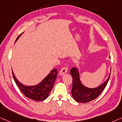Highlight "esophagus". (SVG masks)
Masks as SVG:
<instances>
[{
    "mask_svg": "<svg viewBox=\"0 0 122 122\" xmlns=\"http://www.w3.org/2000/svg\"><path fill=\"white\" fill-rule=\"evenodd\" d=\"M67 70H68V68L66 67H63L61 69L60 71V75L62 76V75H63L65 73L67 72Z\"/></svg>",
    "mask_w": 122,
    "mask_h": 122,
    "instance_id": "34e87169",
    "label": "esophagus"
}]
</instances>
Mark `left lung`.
<instances>
[{
  "label": "left lung",
  "instance_id": "left-lung-1",
  "mask_svg": "<svg viewBox=\"0 0 122 122\" xmlns=\"http://www.w3.org/2000/svg\"><path fill=\"white\" fill-rule=\"evenodd\" d=\"M109 58L111 59V57ZM70 72L72 77V96L76 102L83 103L90 102L98 97L107 86L111 75L110 72V74L107 80L102 85L95 88H89L82 83L78 67H73L70 70Z\"/></svg>",
  "mask_w": 122,
  "mask_h": 122
}]
</instances>
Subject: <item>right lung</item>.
<instances>
[{
	"label": "right lung",
	"instance_id": "1",
	"mask_svg": "<svg viewBox=\"0 0 122 122\" xmlns=\"http://www.w3.org/2000/svg\"><path fill=\"white\" fill-rule=\"evenodd\" d=\"M21 34H20L17 37L15 42L18 40ZM12 73L15 83L24 95L32 100L42 101L47 98L50 92L54 87L55 82L57 77V70L55 68L51 70L50 72L40 83L34 86H26L23 85L16 78L13 70H12Z\"/></svg>",
	"mask_w": 122,
	"mask_h": 122
}]
</instances>
